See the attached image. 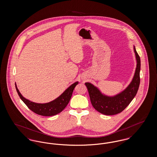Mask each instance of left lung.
Returning <instances> with one entry per match:
<instances>
[{
    "label": "left lung",
    "mask_w": 157,
    "mask_h": 157,
    "mask_svg": "<svg viewBox=\"0 0 157 157\" xmlns=\"http://www.w3.org/2000/svg\"><path fill=\"white\" fill-rule=\"evenodd\" d=\"M136 67L133 78L127 88L113 96H108L102 94L97 86L90 82L85 83L90 95L93 107L98 112L106 115H113L124 110L134 98L140 83L141 60L134 46Z\"/></svg>",
    "instance_id": "obj_1"
}]
</instances>
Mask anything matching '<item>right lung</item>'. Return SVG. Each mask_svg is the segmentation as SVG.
I'll list each match as a JSON object with an SVG mask.
<instances>
[{"label":"right lung","instance_id":"right-lung-1","mask_svg":"<svg viewBox=\"0 0 157 157\" xmlns=\"http://www.w3.org/2000/svg\"><path fill=\"white\" fill-rule=\"evenodd\" d=\"M78 82H75L69 86L59 97L56 98L52 101L44 104H39L32 102L29 100L23 97L17 89L16 84L15 83V86L16 91L22 100L23 102L33 112L42 116H53L60 112H62L68 104L71 98L72 97V92L75 86L78 85Z\"/></svg>","mask_w":157,"mask_h":157}]
</instances>
